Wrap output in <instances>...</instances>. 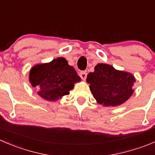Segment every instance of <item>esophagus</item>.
I'll list each match as a JSON object with an SVG mask.
<instances>
[{
	"mask_svg": "<svg viewBox=\"0 0 155 155\" xmlns=\"http://www.w3.org/2000/svg\"><path fill=\"white\" fill-rule=\"evenodd\" d=\"M79 76L81 77V79L85 80L87 77V73L85 71H81L80 73H79Z\"/></svg>",
	"mask_w": 155,
	"mask_h": 155,
	"instance_id": "1",
	"label": "esophagus"
}]
</instances>
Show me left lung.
<instances>
[{
    "label": "left lung",
    "instance_id": "8db88e82",
    "mask_svg": "<svg viewBox=\"0 0 155 155\" xmlns=\"http://www.w3.org/2000/svg\"><path fill=\"white\" fill-rule=\"evenodd\" d=\"M94 98L104 106H117L124 103L133 94L134 76L118 71L112 66L98 64L86 79Z\"/></svg>",
    "mask_w": 155,
    "mask_h": 155
}]
</instances>
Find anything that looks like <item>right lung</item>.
<instances>
[{"label": "right lung", "mask_w": 155, "mask_h": 155, "mask_svg": "<svg viewBox=\"0 0 155 155\" xmlns=\"http://www.w3.org/2000/svg\"><path fill=\"white\" fill-rule=\"evenodd\" d=\"M80 80L73 67L62 58L35 66L29 73L31 85L37 87L38 94L48 101H56L69 94L75 82Z\"/></svg>", "instance_id": "right-lung-1"}]
</instances>
